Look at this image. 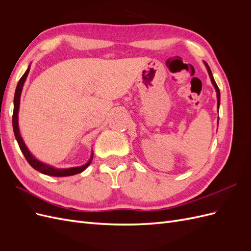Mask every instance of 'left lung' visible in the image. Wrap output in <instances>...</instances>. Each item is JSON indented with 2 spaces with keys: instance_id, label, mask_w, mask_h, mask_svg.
Returning a JSON list of instances; mask_svg holds the SVG:
<instances>
[{
  "instance_id": "8db88e82",
  "label": "left lung",
  "mask_w": 251,
  "mask_h": 251,
  "mask_svg": "<svg viewBox=\"0 0 251 251\" xmlns=\"http://www.w3.org/2000/svg\"><path fill=\"white\" fill-rule=\"evenodd\" d=\"M205 66H206V68H207V71H208V74H209V76H210V79H211L212 85H214V87H215V89H216V91H217V98H218V109H219V105H220V90H219V87L217 86V83H216V81H215L214 77H212V74H211V71H210V68H209V66H208L206 63H205Z\"/></svg>"
}]
</instances>
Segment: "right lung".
Here are the masks:
<instances>
[{
  "mask_svg": "<svg viewBox=\"0 0 251 251\" xmlns=\"http://www.w3.org/2000/svg\"><path fill=\"white\" fill-rule=\"evenodd\" d=\"M30 70V66L28 67V69L26 70V72L24 73V75L21 77V79L18 82V86L16 89V93H14V100H13V115H12V126H13V132H14V136H16V139L19 143V147L22 151V153L24 154L26 160L28 161V163L32 166L34 170H36L37 172H41L42 174L45 175H49V176H54V177H66V176H73L75 174L81 173L82 171H85L88 166L90 165L91 161L93 159V154L91 156L90 160L82 166H77V168H71V169H54L52 168L50 165H47L45 163H42L41 161L36 160V159L31 155V153L28 151L27 147L25 146L24 141H23L21 134H20V130H19V124H18V113H19V108H20V97H21V93H22V89L23 86H24V82L27 78V75L29 73Z\"/></svg>",
  "mask_w": 251,
  "mask_h": 251,
  "instance_id": "right-lung-1",
  "label": "right lung"
}]
</instances>
